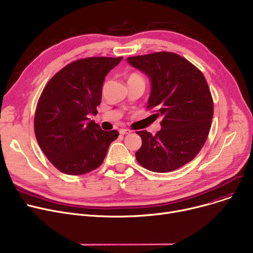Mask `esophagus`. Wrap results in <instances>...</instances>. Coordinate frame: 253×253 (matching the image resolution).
<instances>
[{
    "instance_id": "esophagus-1",
    "label": "esophagus",
    "mask_w": 253,
    "mask_h": 253,
    "mask_svg": "<svg viewBox=\"0 0 253 253\" xmlns=\"http://www.w3.org/2000/svg\"><path fill=\"white\" fill-rule=\"evenodd\" d=\"M131 133V130L129 129H120V134H129Z\"/></svg>"
}]
</instances>
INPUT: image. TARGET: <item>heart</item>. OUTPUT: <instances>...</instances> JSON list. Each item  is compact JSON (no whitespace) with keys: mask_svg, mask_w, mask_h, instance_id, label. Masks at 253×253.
Masks as SVG:
<instances>
[{"mask_svg":"<svg viewBox=\"0 0 253 253\" xmlns=\"http://www.w3.org/2000/svg\"><path fill=\"white\" fill-rule=\"evenodd\" d=\"M135 77H140V76H138L137 74H132V75L130 76V78H135Z\"/></svg>","mask_w":253,"mask_h":253,"instance_id":"1","label":"heart"}]
</instances>
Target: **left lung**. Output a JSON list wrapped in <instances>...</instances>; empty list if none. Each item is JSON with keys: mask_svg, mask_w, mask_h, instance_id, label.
<instances>
[{"mask_svg": "<svg viewBox=\"0 0 253 253\" xmlns=\"http://www.w3.org/2000/svg\"><path fill=\"white\" fill-rule=\"evenodd\" d=\"M133 68L151 81L148 109L161 116L156 135L137 131L141 148L137 162L159 173L176 170L201 151L213 117V100L202 72L189 60L172 52H156L128 57Z\"/></svg>", "mask_w": 253, "mask_h": 253, "instance_id": "1", "label": "left lung"}]
</instances>
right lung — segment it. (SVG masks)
Segmentation results:
<instances>
[{
    "mask_svg": "<svg viewBox=\"0 0 253 253\" xmlns=\"http://www.w3.org/2000/svg\"><path fill=\"white\" fill-rule=\"evenodd\" d=\"M123 57H88L65 65L39 98L35 134L48 160L62 173L81 175L98 168L117 130L103 131L89 115L97 114L105 76Z\"/></svg>",
    "mask_w": 253,
    "mask_h": 253,
    "instance_id": "add662e5",
    "label": "right lung"
}]
</instances>
